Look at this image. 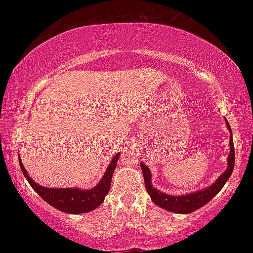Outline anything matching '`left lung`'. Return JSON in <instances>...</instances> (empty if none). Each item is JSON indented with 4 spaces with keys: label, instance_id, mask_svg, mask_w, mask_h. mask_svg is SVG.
<instances>
[{
    "label": "left lung",
    "instance_id": "1",
    "mask_svg": "<svg viewBox=\"0 0 253 253\" xmlns=\"http://www.w3.org/2000/svg\"><path fill=\"white\" fill-rule=\"evenodd\" d=\"M226 126H227L229 133H231V138H229V147H231V151H229V155L227 158V169L225 170V172H223L222 175H220L215 183H213V184L210 185L208 188L195 191V193L185 194V195L181 196L168 195V194L162 193V191L153 188L152 183H151V177L152 176H151L150 169L144 163H140L141 171H143L145 179V187H146L147 193H149V195L151 196V200H152L157 206L162 207L163 210L173 211V213L188 214L194 211H197L199 208H201L202 206H205L206 203L210 202L211 200L222 189V187L225 185V183L228 181L229 176L232 175L234 169L233 138H232L231 126L228 125L227 120H226Z\"/></svg>",
    "mask_w": 253,
    "mask_h": 253
}]
</instances>
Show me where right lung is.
<instances>
[{
    "label": "right lung",
    "instance_id": "right-lung-1",
    "mask_svg": "<svg viewBox=\"0 0 253 253\" xmlns=\"http://www.w3.org/2000/svg\"><path fill=\"white\" fill-rule=\"evenodd\" d=\"M119 157H120V153H117L114 156L98 184L89 190L78 189V188H60V189H58V188H45L31 178L20 157L19 163L20 169L27 178L31 187L36 190L38 195L42 196L43 201L47 202L56 210L64 211V213L82 214L94 211L98 206L102 205L104 197L109 193L112 177L115 168H117Z\"/></svg>",
    "mask_w": 253,
    "mask_h": 253
}]
</instances>
